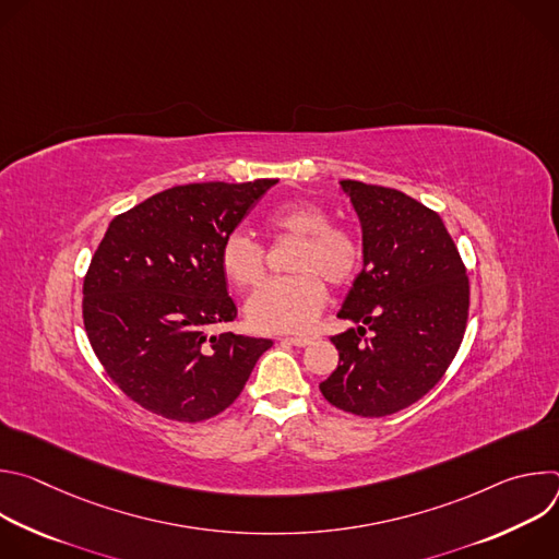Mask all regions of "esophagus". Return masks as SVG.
<instances>
[{
    "label": "esophagus",
    "instance_id": "esophagus-1",
    "mask_svg": "<svg viewBox=\"0 0 559 559\" xmlns=\"http://www.w3.org/2000/svg\"><path fill=\"white\" fill-rule=\"evenodd\" d=\"M285 343H289V345H296V347H305V345H309L313 338L311 336H289V338H283Z\"/></svg>",
    "mask_w": 559,
    "mask_h": 559
}]
</instances>
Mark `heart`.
I'll use <instances>...</instances> for the list:
<instances>
[{
  "label": "heart",
  "instance_id": "1",
  "mask_svg": "<svg viewBox=\"0 0 559 559\" xmlns=\"http://www.w3.org/2000/svg\"><path fill=\"white\" fill-rule=\"evenodd\" d=\"M265 227L274 236L296 238L287 270L294 272L263 285L248 302V321L263 332H296L313 323L328 300L325 281L343 287L362 267L360 238L334 225L330 212L309 201H289L270 212ZM218 263L238 289H254L267 272L263 246L241 229L229 231L218 250Z\"/></svg>",
  "mask_w": 559,
  "mask_h": 559
}]
</instances>
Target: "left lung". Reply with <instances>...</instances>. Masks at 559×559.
<instances>
[{"label": "left lung", "instance_id": "8db88e82", "mask_svg": "<svg viewBox=\"0 0 559 559\" xmlns=\"http://www.w3.org/2000/svg\"><path fill=\"white\" fill-rule=\"evenodd\" d=\"M362 225L365 267L332 336L338 367L321 382L334 407L380 418L429 393L453 362L468 318V276L438 212L401 190L341 181Z\"/></svg>", "mask_w": 559, "mask_h": 559}]
</instances>
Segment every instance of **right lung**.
Returning a JSON list of instances; mask_svg holds the SVG:
<instances>
[{
	"instance_id": "add662e5",
	"label": "right lung",
	"mask_w": 559,
	"mask_h": 559,
	"mask_svg": "<svg viewBox=\"0 0 559 559\" xmlns=\"http://www.w3.org/2000/svg\"><path fill=\"white\" fill-rule=\"evenodd\" d=\"M278 179L188 183L117 214L84 276V328L110 380L143 409L203 423L243 391L270 338L210 336L236 305L223 238Z\"/></svg>"
}]
</instances>
